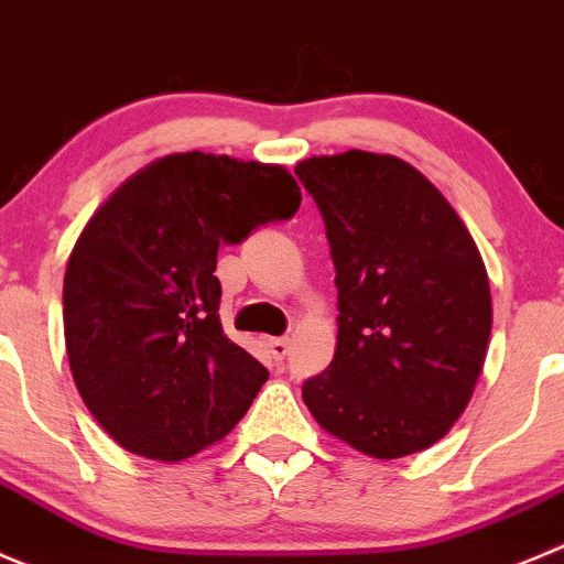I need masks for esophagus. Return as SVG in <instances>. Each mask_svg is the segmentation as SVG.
Returning a JSON list of instances; mask_svg holds the SVG:
<instances>
[{"label":"esophagus","instance_id":"esophagus-1","mask_svg":"<svg viewBox=\"0 0 564 564\" xmlns=\"http://www.w3.org/2000/svg\"><path fill=\"white\" fill-rule=\"evenodd\" d=\"M267 347H270L272 358L283 360L289 355V338H270V344H267Z\"/></svg>","mask_w":564,"mask_h":564}]
</instances>
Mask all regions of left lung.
<instances>
[{
	"label": "left lung",
	"instance_id": "left-lung-1",
	"mask_svg": "<svg viewBox=\"0 0 564 564\" xmlns=\"http://www.w3.org/2000/svg\"><path fill=\"white\" fill-rule=\"evenodd\" d=\"M325 220L338 289L336 355L303 382L319 427L377 460L444 438L488 355L485 261L435 184L388 154L294 167Z\"/></svg>",
	"mask_w": 564,
	"mask_h": 564
}]
</instances>
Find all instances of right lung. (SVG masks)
<instances>
[{
    "mask_svg": "<svg viewBox=\"0 0 564 564\" xmlns=\"http://www.w3.org/2000/svg\"><path fill=\"white\" fill-rule=\"evenodd\" d=\"M281 165L187 151L126 178L63 281L70 375L126 452L178 463L226 438L270 371L223 333L217 248L300 209Z\"/></svg>",
    "mask_w": 564,
    "mask_h": 564,
    "instance_id": "obj_1",
    "label": "right lung"
}]
</instances>
